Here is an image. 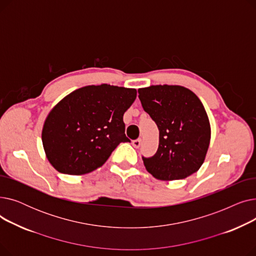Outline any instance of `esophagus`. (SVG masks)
<instances>
[{"label":"esophagus","instance_id":"1","mask_svg":"<svg viewBox=\"0 0 256 256\" xmlns=\"http://www.w3.org/2000/svg\"><path fill=\"white\" fill-rule=\"evenodd\" d=\"M141 142H142V140H141V139H136V140H134V141H132V146H134V147H136V148H139L140 145H141Z\"/></svg>","mask_w":256,"mask_h":256}]
</instances>
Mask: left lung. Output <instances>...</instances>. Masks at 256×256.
<instances>
[{
    "instance_id": "obj_1",
    "label": "left lung",
    "mask_w": 256,
    "mask_h": 256,
    "mask_svg": "<svg viewBox=\"0 0 256 256\" xmlns=\"http://www.w3.org/2000/svg\"><path fill=\"white\" fill-rule=\"evenodd\" d=\"M139 100L160 132L158 148L143 163L160 180H182L204 164L210 140V126L196 94L178 85L140 88Z\"/></svg>"
}]
</instances>
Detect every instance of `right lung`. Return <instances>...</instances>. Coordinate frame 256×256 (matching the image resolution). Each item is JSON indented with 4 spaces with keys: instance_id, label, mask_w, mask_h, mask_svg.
I'll return each mask as SVG.
<instances>
[{
    "instance_id": "right-lung-1",
    "label": "right lung",
    "mask_w": 256,
    "mask_h": 256,
    "mask_svg": "<svg viewBox=\"0 0 256 256\" xmlns=\"http://www.w3.org/2000/svg\"><path fill=\"white\" fill-rule=\"evenodd\" d=\"M137 90L102 84L74 90L48 115L42 144L57 171L82 176L102 166L126 136L124 114Z\"/></svg>"
}]
</instances>
